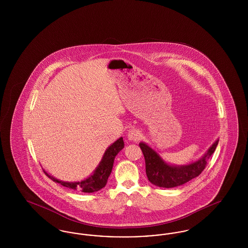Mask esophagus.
Masks as SVG:
<instances>
[{"mask_svg": "<svg viewBox=\"0 0 248 248\" xmlns=\"http://www.w3.org/2000/svg\"><path fill=\"white\" fill-rule=\"evenodd\" d=\"M141 133L135 128H131L127 133V138L129 140H139L141 138Z\"/></svg>", "mask_w": 248, "mask_h": 248, "instance_id": "obj_1", "label": "esophagus"}]
</instances>
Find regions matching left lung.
<instances>
[{
    "instance_id": "obj_1",
    "label": "left lung",
    "mask_w": 248,
    "mask_h": 248,
    "mask_svg": "<svg viewBox=\"0 0 248 248\" xmlns=\"http://www.w3.org/2000/svg\"><path fill=\"white\" fill-rule=\"evenodd\" d=\"M218 139L214 142L200 159L189 165H175L166 163L165 160L145 142H140V147L145 158L146 174L151 183L161 188H174L187 183L198 177L204 169L207 161L214 154Z\"/></svg>"
}]
</instances>
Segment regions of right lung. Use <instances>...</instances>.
Segmentation results:
<instances>
[{"mask_svg": "<svg viewBox=\"0 0 248 248\" xmlns=\"http://www.w3.org/2000/svg\"><path fill=\"white\" fill-rule=\"evenodd\" d=\"M124 142L123 138H120L114 143H112L109 147H108V149L103 154V157L100 163L95 167L94 172L89 177H86L82 181H76V182L62 181L56 177L48 175L46 171L45 172L53 181L59 183L66 188L77 189L79 191L86 192V193L94 192L106 186L108 178L109 177L112 170L114 159L116 155L120 153V151L124 149Z\"/></svg>", "mask_w": 248, "mask_h": 248, "instance_id": "add662e5", "label": "right lung"}]
</instances>
